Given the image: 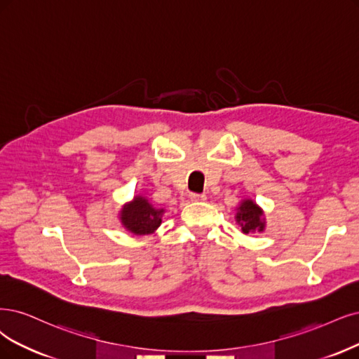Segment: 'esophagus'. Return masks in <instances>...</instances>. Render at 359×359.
Here are the masks:
<instances>
[{
	"label": "esophagus",
	"mask_w": 359,
	"mask_h": 359,
	"mask_svg": "<svg viewBox=\"0 0 359 359\" xmlns=\"http://www.w3.org/2000/svg\"><path fill=\"white\" fill-rule=\"evenodd\" d=\"M191 200L192 201H205L207 196L204 194H191Z\"/></svg>",
	"instance_id": "obj_1"
}]
</instances>
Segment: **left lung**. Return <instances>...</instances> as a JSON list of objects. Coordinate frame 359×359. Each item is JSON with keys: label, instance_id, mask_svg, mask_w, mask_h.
<instances>
[{"label": "left lung", "instance_id": "left-lung-1", "mask_svg": "<svg viewBox=\"0 0 359 359\" xmlns=\"http://www.w3.org/2000/svg\"><path fill=\"white\" fill-rule=\"evenodd\" d=\"M262 216L263 211L256 205V203L251 200H245L241 203L240 208H238L236 222L241 224L244 233H250L255 231L262 232L264 229V222Z\"/></svg>", "mask_w": 359, "mask_h": 359}]
</instances>
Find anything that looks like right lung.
I'll list each match as a JSON object with an SVG mask.
<instances>
[{
  "instance_id": "obj_1",
  "label": "right lung",
  "mask_w": 359,
  "mask_h": 359,
  "mask_svg": "<svg viewBox=\"0 0 359 359\" xmlns=\"http://www.w3.org/2000/svg\"><path fill=\"white\" fill-rule=\"evenodd\" d=\"M163 213L164 210L154 208L148 200L136 196L135 201L123 208L121 222L127 231L136 235H148L161 224Z\"/></svg>"
}]
</instances>
